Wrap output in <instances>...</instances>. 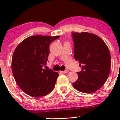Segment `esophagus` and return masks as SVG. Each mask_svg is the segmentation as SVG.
Returning <instances> with one entry per match:
<instances>
[{
	"instance_id": "1",
	"label": "esophagus",
	"mask_w": 120,
	"mask_h": 120,
	"mask_svg": "<svg viewBox=\"0 0 120 120\" xmlns=\"http://www.w3.org/2000/svg\"><path fill=\"white\" fill-rule=\"evenodd\" d=\"M68 72V70H64V71H60V73L61 74H66Z\"/></svg>"
}]
</instances>
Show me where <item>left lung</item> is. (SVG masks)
<instances>
[{
    "mask_svg": "<svg viewBox=\"0 0 120 120\" xmlns=\"http://www.w3.org/2000/svg\"><path fill=\"white\" fill-rule=\"evenodd\" d=\"M74 58L82 68L78 78L72 83L75 89L92 94L100 89L107 80L111 68L108 47L100 38L88 32L72 34Z\"/></svg>",
    "mask_w": 120,
    "mask_h": 120,
    "instance_id": "left-lung-1",
    "label": "left lung"
}]
</instances>
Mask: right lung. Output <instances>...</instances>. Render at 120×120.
I'll use <instances>...</instances> for the list:
<instances>
[{"label": "right lung", "mask_w": 120, "mask_h": 120, "mask_svg": "<svg viewBox=\"0 0 120 120\" xmlns=\"http://www.w3.org/2000/svg\"><path fill=\"white\" fill-rule=\"evenodd\" d=\"M59 38L31 36L15 48L12 57V72L19 86L27 95L39 98L53 90L59 74L43 67L48 61L50 43Z\"/></svg>", "instance_id": "add662e5"}]
</instances>
